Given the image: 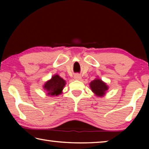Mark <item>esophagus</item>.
Listing matches in <instances>:
<instances>
[{"label":"esophagus","mask_w":149,"mask_h":149,"mask_svg":"<svg viewBox=\"0 0 149 149\" xmlns=\"http://www.w3.org/2000/svg\"><path fill=\"white\" fill-rule=\"evenodd\" d=\"M74 79L75 80H81V77L80 75L76 74V75H74Z\"/></svg>","instance_id":"34e87169"}]
</instances>
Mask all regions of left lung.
Listing matches in <instances>:
<instances>
[{"instance_id":"left-lung-1","label":"left lung","mask_w":149,"mask_h":149,"mask_svg":"<svg viewBox=\"0 0 149 149\" xmlns=\"http://www.w3.org/2000/svg\"><path fill=\"white\" fill-rule=\"evenodd\" d=\"M89 85L92 91L99 97H104L108 89V85L99 78L92 81Z\"/></svg>"}]
</instances>
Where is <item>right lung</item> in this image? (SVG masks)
I'll use <instances>...</instances> for the list:
<instances>
[{"label": "right lung", "mask_w": 149, "mask_h": 149, "mask_svg": "<svg viewBox=\"0 0 149 149\" xmlns=\"http://www.w3.org/2000/svg\"><path fill=\"white\" fill-rule=\"evenodd\" d=\"M65 81L60 77L58 75H54L51 79L45 83L43 88L46 91L48 96L55 97L61 94L65 85Z\"/></svg>", "instance_id": "right-lung-1"}]
</instances>
